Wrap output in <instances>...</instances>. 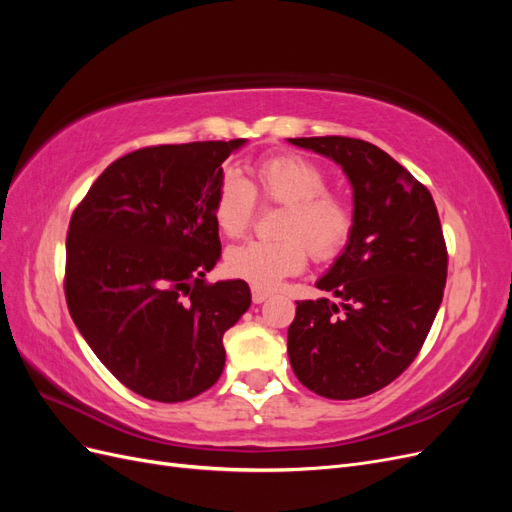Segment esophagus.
I'll return each instance as SVG.
<instances>
[{"mask_svg":"<svg viewBox=\"0 0 512 512\" xmlns=\"http://www.w3.org/2000/svg\"><path fill=\"white\" fill-rule=\"evenodd\" d=\"M271 297L269 292H265V290H260V288H252V301L258 305V303H265L267 299Z\"/></svg>","mask_w":512,"mask_h":512,"instance_id":"34e87169","label":"esophagus"}]
</instances>
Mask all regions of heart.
Instances as JSON below:
<instances>
[{"instance_id":"obj_1","label":"heart","mask_w":512,"mask_h":512,"mask_svg":"<svg viewBox=\"0 0 512 512\" xmlns=\"http://www.w3.org/2000/svg\"><path fill=\"white\" fill-rule=\"evenodd\" d=\"M256 196L284 205L275 224L280 239L247 241L226 252V271L260 290H271L284 277L307 265V250L318 262L342 254L354 228L348 198L327 190L324 170L307 158L275 156L254 166L247 183L235 170L222 175L213 196V220L226 237L237 239L250 228Z\"/></svg>"}]
</instances>
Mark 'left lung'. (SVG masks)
Here are the masks:
<instances>
[{
  "label": "left lung",
  "mask_w": 512,
  "mask_h": 512,
  "mask_svg": "<svg viewBox=\"0 0 512 512\" xmlns=\"http://www.w3.org/2000/svg\"><path fill=\"white\" fill-rule=\"evenodd\" d=\"M342 166L354 200L344 252L316 288L337 301H297L288 356L303 386L359 399L416 359L446 284V243L429 190L380 147L348 136L288 138Z\"/></svg>",
  "instance_id": "8db88e82"
}]
</instances>
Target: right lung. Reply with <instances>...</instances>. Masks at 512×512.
I'll return each instance as SVG.
<instances>
[{
    "instance_id": "1",
    "label": "right lung",
    "mask_w": 512,
    "mask_h": 512,
    "mask_svg": "<svg viewBox=\"0 0 512 512\" xmlns=\"http://www.w3.org/2000/svg\"><path fill=\"white\" fill-rule=\"evenodd\" d=\"M245 145L136 149L76 207L66 239L70 316L102 365L136 395L177 404L211 389L224 333L252 303L243 280L207 284L222 243L213 196L222 162Z\"/></svg>"
}]
</instances>
